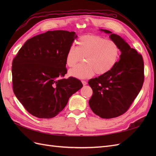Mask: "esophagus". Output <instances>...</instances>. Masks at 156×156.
I'll return each mask as SVG.
<instances>
[{
	"instance_id": "34e87169",
	"label": "esophagus",
	"mask_w": 156,
	"mask_h": 156,
	"mask_svg": "<svg viewBox=\"0 0 156 156\" xmlns=\"http://www.w3.org/2000/svg\"><path fill=\"white\" fill-rule=\"evenodd\" d=\"M81 82H82V83H83V85H86V84H87V81H84V80H83V81H82Z\"/></svg>"
}]
</instances>
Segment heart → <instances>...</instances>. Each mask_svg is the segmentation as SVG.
Masks as SVG:
<instances>
[{"mask_svg":"<svg viewBox=\"0 0 156 156\" xmlns=\"http://www.w3.org/2000/svg\"><path fill=\"white\" fill-rule=\"evenodd\" d=\"M120 55L116 41L98 35H84L71 46L66 54V62L73 67L83 58L84 62L70 69L69 75L77 78H87L95 72L97 75L108 73L115 66Z\"/></svg>","mask_w":156,"mask_h":156,"instance_id":"b5f03b06","label":"heart"}]
</instances>
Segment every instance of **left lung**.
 I'll list each match as a JSON object with an SVG mask.
<instances>
[{
  "instance_id": "8db88e82",
  "label": "left lung",
  "mask_w": 156,
  "mask_h": 156,
  "mask_svg": "<svg viewBox=\"0 0 156 156\" xmlns=\"http://www.w3.org/2000/svg\"><path fill=\"white\" fill-rule=\"evenodd\" d=\"M110 38L119 45L120 60L110 72L88 81L93 94L89 105L102 119L119 116L129 109L142 88L144 80L143 56L122 37L107 30Z\"/></svg>"
}]
</instances>
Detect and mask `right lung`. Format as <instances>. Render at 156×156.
<instances>
[{"instance_id":"obj_1","label":"right lung","mask_w":156,"mask_h":156,"mask_svg":"<svg viewBox=\"0 0 156 156\" xmlns=\"http://www.w3.org/2000/svg\"><path fill=\"white\" fill-rule=\"evenodd\" d=\"M77 36L75 32L48 31L28 40L12 62L13 90L30 114L51 119L83 87L67 73L66 54Z\"/></svg>"}]
</instances>
